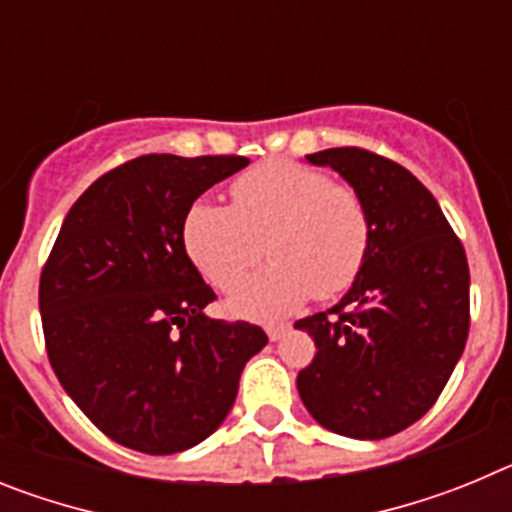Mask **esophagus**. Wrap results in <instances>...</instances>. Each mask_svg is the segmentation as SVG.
<instances>
[{
  "mask_svg": "<svg viewBox=\"0 0 512 512\" xmlns=\"http://www.w3.org/2000/svg\"><path fill=\"white\" fill-rule=\"evenodd\" d=\"M287 330H289V325H284V323H269L266 325V336H269L271 341H279V338H282Z\"/></svg>",
  "mask_w": 512,
  "mask_h": 512,
  "instance_id": "esophagus-1",
  "label": "esophagus"
}]
</instances>
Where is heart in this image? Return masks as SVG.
Wrapping results in <instances>:
<instances>
[{"label": "heart", "instance_id": "b5f03b06", "mask_svg": "<svg viewBox=\"0 0 512 512\" xmlns=\"http://www.w3.org/2000/svg\"><path fill=\"white\" fill-rule=\"evenodd\" d=\"M233 207L194 202L184 215L189 259L212 287L230 292L264 256L274 264L248 279L230 310L279 318L312 295L333 300L364 271L372 212L354 187L297 161H266L230 184Z\"/></svg>", "mask_w": 512, "mask_h": 512}]
</instances>
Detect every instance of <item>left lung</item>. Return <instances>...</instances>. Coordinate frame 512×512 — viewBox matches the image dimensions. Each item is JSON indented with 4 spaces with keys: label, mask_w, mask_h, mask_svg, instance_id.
I'll use <instances>...</instances> for the list:
<instances>
[{
    "label": "left lung",
    "mask_w": 512,
    "mask_h": 512,
    "mask_svg": "<svg viewBox=\"0 0 512 512\" xmlns=\"http://www.w3.org/2000/svg\"><path fill=\"white\" fill-rule=\"evenodd\" d=\"M364 197L372 251L343 300L297 320L318 346L297 374L307 413L338 436L377 441L423 418L469 336V264L436 197L364 148L310 153Z\"/></svg>",
    "instance_id": "8db88e82"
}]
</instances>
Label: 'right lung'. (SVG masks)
I'll list each match as a JSON object with an SVG mask.
<instances>
[{"mask_svg": "<svg viewBox=\"0 0 512 512\" xmlns=\"http://www.w3.org/2000/svg\"><path fill=\"white\" fill-rule=\"evenodd\" d=\"M246 156L148 153L99 176L40 271L45 351L99 431L140 454L192 449L220 428L238 379L269 343L259 325L207 318L210 284L187 256L184 215Z\"/></svg>", "mask_w": 512, "mask_h": 512, "instance_id": "right-lung-1", "label": "right lung"}]
</instances>
